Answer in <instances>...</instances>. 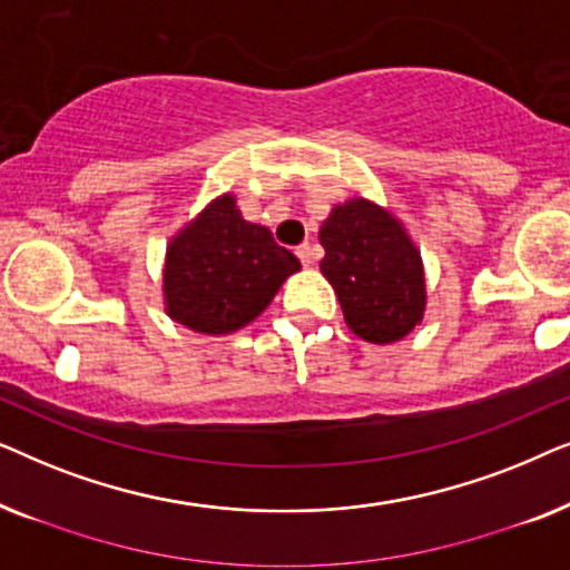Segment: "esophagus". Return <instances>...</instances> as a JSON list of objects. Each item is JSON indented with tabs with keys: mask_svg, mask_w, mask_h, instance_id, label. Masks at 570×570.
<instances>
[{
	"mask_svg": "<svg viewBox=\"0 0 570 570\" xmlns=\"http://www.w3.org/2000/svg\"><path fill=\"white\" fill-rule=\"evenodd\" d=\"M295 254H298L303 267H311V264H314V248H311V244H301L298 248H295Z\"/></svg>",
	"mask_w": 570,
	"mask_h": 570,
	"instance_id": "1",
	"label": "esophagus"
}]
</instances>
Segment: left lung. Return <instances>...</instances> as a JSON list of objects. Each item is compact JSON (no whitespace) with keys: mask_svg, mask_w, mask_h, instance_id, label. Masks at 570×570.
<instances>
[{"mask_svg":"<svg viewBox=\"0 0 570 570\" xmlns=\"http://www.w3.org/2000/svg\"><path fill=\"white\" fill-rule=\"evenodd\" d=\"M318 240L324 246L318 267L357 337L389 345L423 322V259L392 213L355 197L332 209Z\"/></svg>","mask_w":570,"mask_h":570,"instance_id":"left-lung-1","label":"left lung"}]
</instances>
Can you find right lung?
Wrapping results in <instances>:
<instances>
[{
	"mask_svg": "<svg viewBox=\"0 0 570 570\" xmlns=\"http://www.w3.org/2000/svg\"><path fill=\"white\" fill-rule=\"evenodd\" d=\"M301 262L248 223L233 194L209 202L170 240L163 269L166 314L202 334H230L254 322Z\"/></svg>",
	"mask_w": 570,
	"mask_h": 570,
	"instance_id": "add662e5",
	"label": "right lung"
}]
</instances>
